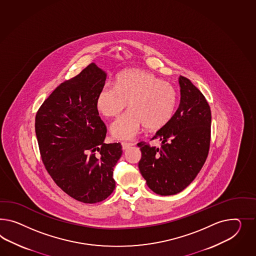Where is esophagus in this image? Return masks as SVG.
I'll return each mask as SVG.
<instances>
[{
  "instance_id": "1",
  "label": "esophagus",
  "mask_w": 256,
  "mask_h": 256,
  "mask_svg": "<svg viewBox=\"0 0 256 256\" xmlns=\"http://www.w3.org/2000/svg\"><path fill=\"white\" fill-rule=\"evenodd\" d=\"M133 146V144H128V142H122V148L123 150H126L128 148H130Z\"/></svg>"
}]
</instances>
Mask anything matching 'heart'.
Masks as SVG:
<instances>
[{"label": "heart", "instance_id": "heart-1", "mask_svg": "<svg viewBox=\"0 0 256 256\" xmlns=\"http://www.w3.org/2000/svg\"><path fill=\"white\" fill-rule=\"evenodd\" d=\"M130 110L110 126L116 138L130 140L140 128L156 130L172 119L178 94L172 84L144 70L130 69L118 74L114 84H107L98 93L96 105L106 118H116Z\"/></svg>", "mask_w": 256, "mask_h": 256}]
</instances>
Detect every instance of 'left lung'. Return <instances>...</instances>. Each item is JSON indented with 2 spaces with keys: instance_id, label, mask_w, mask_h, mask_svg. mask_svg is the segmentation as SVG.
<instances>
[{
  "instance_id": "1",
  "label": "left lung",
  "mask_w": 256,
  "mask_h": 256,
  "mask_svg": "<svg viewBox=\"0 0 256 256\" xmlns=\"http://www.w3.org/2000/svg\"><path fill=\"white\" fill-rule=\"evenodd\" d=\"M180 100L172 119L152 138L160 148L146 142L138 168L152 192L172 196L186 189L196 177L207 159L210 142L212 112L203 94L192 82L179 77Z\"/></svg>"
}]
</instances>
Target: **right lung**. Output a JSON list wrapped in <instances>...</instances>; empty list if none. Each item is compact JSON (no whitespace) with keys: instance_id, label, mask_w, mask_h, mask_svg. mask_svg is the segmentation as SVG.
Wrapping results in <instances>:
<instances>
[{"instance_id":"right-lung-1","label":"right lung","mask_w":256,"mask_h":256,"mask_svg":"<svg viewBox=\"0 0 256 256\" xmlns=\"http://www.w3.org/2000/svg\"><path fill=\"white\" fill-rule=\"evenodd\" d=\"M106 72L91 63L60 84L36 114L35 133L42 160L56 186L76 200L93 204L114 192V168L120 142L104 144L106 126L96 100Z\"/></svg>"}]
</instances>
